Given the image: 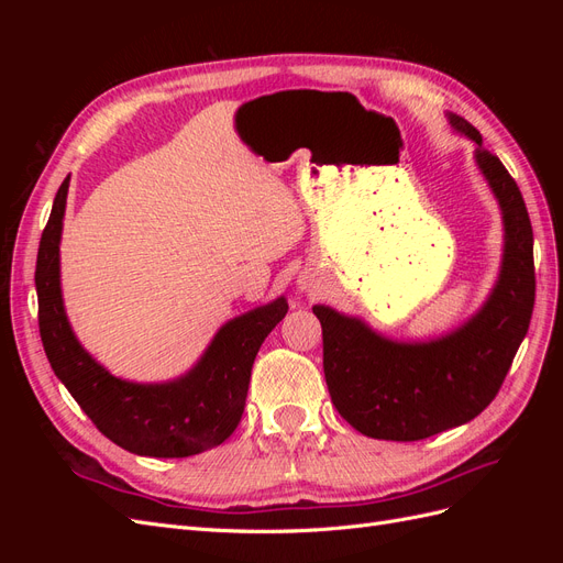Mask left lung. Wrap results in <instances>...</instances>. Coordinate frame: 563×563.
<instances>
[{
	"label": "left lung",
	"instance_id": "1",
	"mask_svg": "<svg viewBox=\"0 0 563 563\" xmlns=\"http://www.w3.org/2000/svg\"><path fill=\"white\" fill-rule=\"evenodd\" d=\"M449 122L476 143V166L503 211V267L484 308L428 343H397L362 319L327 305L312 308L321 321L331 401L356 432L371 439L418 441L479 416L496 399L533 314V228L519 185L484 150L482 133L467 119L449 114Z\"/></svg>",
	"mask_w": 563,
	"mask_h": 563
}]
</instances>
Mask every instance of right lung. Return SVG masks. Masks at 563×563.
Segmentation results:
<instances>
[{
    "instance_id": "right-lung-1",
    "label": "right lung",
    "mask_w": 563,
    "mask_h": 563,
    "mask_svg": "<svg viewBox=\"0 0 563 563\" xmlns=\"http://www.w3.org/2000/svg\"><path fill=\"white\" fill-rule=\"evenodd\" d=\"M67 187L70 176L56 192L35 269L40 335L51 368L96 428L129 453L187 457L220 446L242 420L253 360L286 317V298L228 321L178 380L143 385L114 378L79 345L63 308L58 253Z\"/></svg>"
}]
</instances>
